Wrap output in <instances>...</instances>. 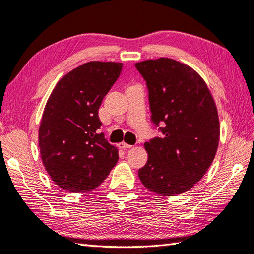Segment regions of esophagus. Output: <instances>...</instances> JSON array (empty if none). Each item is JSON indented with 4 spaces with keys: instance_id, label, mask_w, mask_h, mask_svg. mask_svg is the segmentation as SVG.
<instances>
[{
    "instance_id": "34e87169",
    "label": "esophagus",
    "mask_w": 254,
    "mask_h": 254,
    "mask_svg": "<svg viewBox=\"0 0 254 254\" xmlns=\"http://www.w3.org/2000/svg\"><path fill=\"white\" fill-rule=\"evenodd\" d=\"M119 148L120 149H130L132 148L131 144H127V142H124V141H122V142L119 143Z\"/></svg>"
}]
</instances>
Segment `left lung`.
I'll return each mask as SVG.
<instances>
[{
  "instance_id": "8db88e82",
  "label": "left lung",
  "mask_w": 254,
  "mask_h": 254,
  "mask_svg": "<svg viewBox=\"0 0 254 254\" xmlns=\"http://www.w3.org/2000/svg\"><path fill=\"white\" fill-rule=\"evenodd\" d=\"M147 81L150 110L162 135L144 143L148 161L139 170L144 187L161 196L184 194L204 177L220 141L217 109L205 80L177 60L135 64Z\"/></svg>"
}]
</instances>
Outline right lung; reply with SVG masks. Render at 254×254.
I'll return each instance as SVG.
<instances>
[{"instance_id":"obj_1","label":"right lung","mask_w":254,"mask_h":254,"mask_svg":"<svg viewBox=\"0 0 254 254\" xmlns=\"http://www.w3.org/2000/svg\"><path fill=\"white\" fill-rule=\"evenodd\" d=\"M121 63L89 62L60 79L47 101L39 127L46 171L60 188L89 191L104 182L119 151L98 134V109L119 78Z\"/></svg>"}]
</instances>
